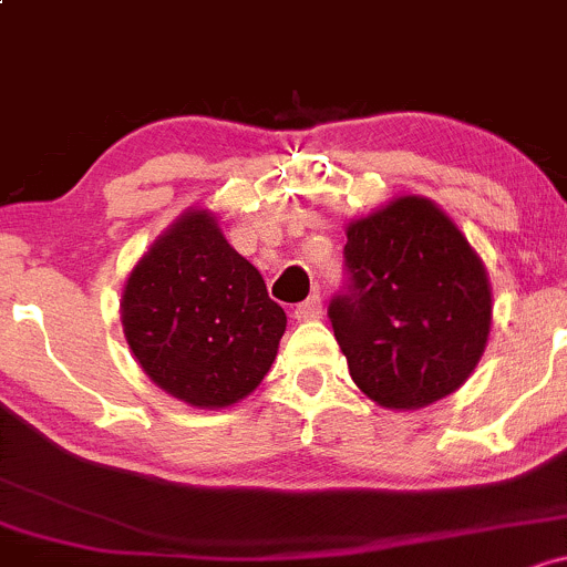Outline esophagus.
<instances>
[{"mask_svg":"<svg viewBox=\"0 0 567 567\" xmlns=\"http://www.w3.org/2000/svg\"><path fill=\"white\" fill-rule=\"evenodd\" d=\"M321 316V297L319 295H310L306 302L295 308V319L297 321H313Z\"/></svg>","mask_w":567,"mask_h":567,"instance_id":"esophagus-1","label":"esophagus"}]
</instances>
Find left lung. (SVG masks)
Here are the masks:
<instances>
[{
  "mask_svg": "<svg viewBox=\"0 0 567 567\" xmlns=\"http://www.w3.org/2000/svg\"><path fill=\"white\" fill-rule=\"evenodd\" d=\"M346 235V284L327 316L351 379L383 408L452 394L492 324L489 281L471 243L422 197L394 199Z\"/></svg>",
  "mask_w": 567,
  "mask_h": 567,
  "instance_id": "obj_1",
  "label": "left lung"
}]
</instances>
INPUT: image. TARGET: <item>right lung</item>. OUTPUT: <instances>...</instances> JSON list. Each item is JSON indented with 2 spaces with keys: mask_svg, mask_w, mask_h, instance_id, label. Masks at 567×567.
I'll return each instance as SVG.
<instances>
[{
  "mask_svg": "<svg viewBox=\"0 0 567 567\" xmlns=\"http://www.w3.org/2000/svg\"><path fill=\"white\" fill-rule=\"evenodd\" d=\"M126 343L156 386L224 408L259 386L286 313L208 210L181 216L137 261L121 300Z\"/></svg>",
  "mask_w": 567,
  "mask_h": 567,
  "instance_id": "right-lung-1",
  "label": "right lung"
}]
</instances>
